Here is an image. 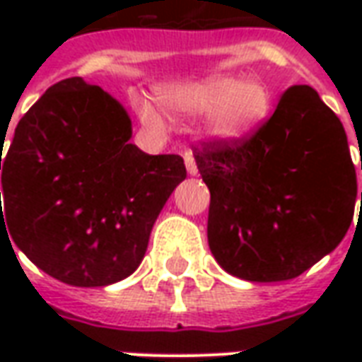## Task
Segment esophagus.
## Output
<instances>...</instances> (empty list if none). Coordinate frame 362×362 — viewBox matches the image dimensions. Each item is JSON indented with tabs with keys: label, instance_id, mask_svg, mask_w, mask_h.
Listing matches in <instances>:
<instances>
[{
	"label": "esophagus",
	"instance_id": "1",
	"mask_svg": "<svg viewBox=\"0 0 362 362\" xmlns=\"http://www.w3.org/2000/svg\"><path fill=\"white\" fill-rule=\"evenodd\" d=\"M184 163H186V170H188L189 176H196L197 174L196 158H194V155H192L189 151H186V153H184Z\"/></svg>",
	"mask_w": 362,
	"mask_h": 362
}]
</instances>
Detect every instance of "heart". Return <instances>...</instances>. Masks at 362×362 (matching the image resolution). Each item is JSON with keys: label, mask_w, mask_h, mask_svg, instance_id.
I'll use <instances>...</instances> for the list:
<instances>
[{"label": "heart", "mask_w": 362, "mask_h": 362, "mask_svg": "<svg viewBox=\"0 0 362 362\" xmlns=\"http://www.w3.org/2000/svg\"><path fill=\"white\" fill-rule=\"evenodd\" d=\"M166 106L186 116H207L209 129L215 137L235 141L250 135L266 119L272 96L258 79L240 81L235 75H211L186 89L166 95ZM145 124H157L153 112L143 110Z\"/></svg>", "instance_id": "obj_1"}]
</instances>
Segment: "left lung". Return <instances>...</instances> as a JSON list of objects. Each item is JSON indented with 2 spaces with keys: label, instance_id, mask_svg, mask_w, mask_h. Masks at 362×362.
Returning <instances> with one entry per match:
<instances>
[{
  "label": "left lung",
  "instance_id": "8db88e82",
  "mask_svg": "<svg viewBox=\"0 0 362 362\" xmlns=\"http://www.w3.org/2000/svg\"><path fill=\"white\" fill-rule=\"evenodd\" d=\"M194 157L211 192L209 248L235 277L295 279L349 230L357 174L347 135L308 85L285 90L252 135L202 141Z\"/></svg>",
  "mask_w": 362,
  "mask_h": 362
}]
</instances>
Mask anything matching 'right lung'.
Here are the masks:
<instances>
[{
  "mask_svg": "<svg viewBox=\"0 0 362 362\" xmlns=\"http://www.w3.org/2000/svg\"><path fill=\"white\" fill-rule=\"evenodd\" d=\"M129 137L124 106L69 77L30 106L0 153V227L54 279L106 287L141 264L186 166L180 155L143 153Z\"/></svg>",
  "mask_w": 362,
  "mask_h": 362,
  "instance_id": "obj_1",
  "label": "right lung"
}]
</instances>
